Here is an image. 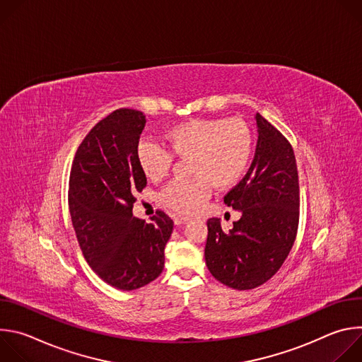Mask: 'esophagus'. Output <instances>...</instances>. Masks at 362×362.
Instances as JSON below:
<instances>
[{
	"label": "esophagus",
	"mask_w": 362,
	"mask_h": 362,
	"mask_svg": "<svg viewBox=\"0 0 362 362\" xmlns=\"http://www.w3.org/2000/svg\"><path fill=\"white\" fill-rule=\"evenodd\" d=\"M187 222H189V218H186V216H176L175 218V223L176 225H185Z\"/></svg>",
	"instance_id": "34e87169"
}]
</instances>
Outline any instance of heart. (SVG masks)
Wrapping results in <instances>:
<instances>
[{
  "label": "heart",
  "mask_w": 362,
  "mask_h": 362,
  "mask_svg": "<svg viewBox=\"0 0 362 362\" xmlns=\"http://www.w3.org/2000/svg\"><path fill=\"white\" fill-rule=\"evenodd\" d=\"M166 140L169 148L141 139L137 163L146 177L160 180L172 169L173 156H190L189 172L194 177L173 180L159 194L166 208L186 215L211 197L214 185L228 189L243 177L253 146L250 129L239 119H192L169 129Z\"/></svg>",
  "instance_id": "heart-1"
}]
</instances>
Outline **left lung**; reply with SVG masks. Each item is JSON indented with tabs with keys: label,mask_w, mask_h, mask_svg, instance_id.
Here are the masks:
<instances>
[{
	"label": "left lung",
	"mask_w": 362,
	"mask_h": 362,
	"mask_svg": "<svg viewBox=\"0 0 362 362\" xmlns=\"http://www.w3.org/2000/svg\"><path fill=\"white\" fill-rule=\"evenodd\" d=\"M257 144L245 177L223 197L242 216L225 233L208 221L204 259L223 285L245 291L261 286L282 267L299 223L296 160L288 139L256 113Z\"/></svg>",
	"instance_id": "obj_1"
}]
</instances>
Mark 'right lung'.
Returning <instances> with one entry per match:
<instances>
[{
	"label": "right lung",
	"mask_w": 362,
	"mask_h": 362,
	"mask_svg": "<svg viewBox=\"0 0 362 362\" xmlns=\"http://www.w3.org/2000/svg\"><path fill=\"white\" fill-rule=\"evenodd\" d=\"M146 116L119 109L100 120L78 146L69 182L71 222L91 269L109 285L133 291L156 279L173 221L158 211L147 223L133 216L146 187L136 150Z\"/></svg>",
	"instance_id": "1"
}]
</instances>
